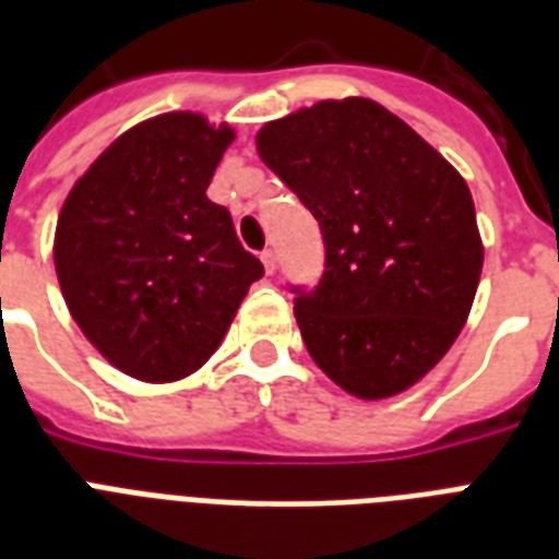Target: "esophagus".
<instances>
[{"mask_svg": "<svg viewBox=\"0 0 559 559\" xmlns=\"http://www.w3.org/2000/svg\"><path fill=\"white\" fill-rule=\"evenodd\" d=\"M261 261H263V270H266V275H272V272H275V252H272V249H266V252L261 254Z\"/></svg>", "mask_w": 559, "mask_h": 559, "instance_id": "esophagus-1", "label": "esophagus"}]
</instances>
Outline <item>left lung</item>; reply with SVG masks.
Segmentation results:
<instances>
[{"label":"left lung","instance_id":"8db88e82","mask_svg":"<svg viewBox=\"0 0 559 559\" xmlns=\"http://www.w3.org/2000/svg\"><path fill=\"white\" fill-rule=\"evenodd\" d=\"M254 144L322 228L324 275L296 298L313 362L359 400L412 389L459 340L481 278L464 177L357 95L266 121Z\"/></svg>","mask_w":559,"mask_h":559}]
</instances>
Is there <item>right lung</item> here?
I'll list each match as a JSON object with an SVG mask.
<instances>
[{
	"label": "right lung",
	"mask_w": 559,
	"mask_h": 559,
	"mask_svg": "<svg viewBox=\"0 0 559 559\" xmlns=\"http://www.w3.org/2000/svg\"><path fill=\"white\" fill-rule=\"evenodd\" d=\"M235 130L162 112L124 130L66 197L55 270L69 313L109 366L142 382L200 371L263 275L205 197Z\"/></svg>",
	"instance_id": "obj_1"
}]
</instances>
